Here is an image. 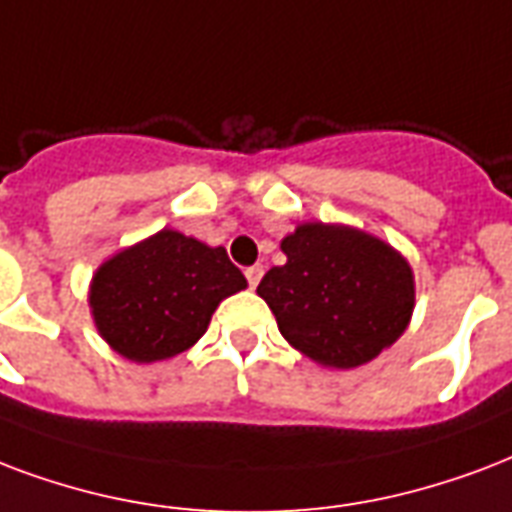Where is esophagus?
<instances>
[{"label": "esophagus", "mask_w": 512, "mask_h": 512, "mask_svg": "<svg viewBox=\"0 0 512 512\" xmlns=\"http://www.w3.org/2000/svg\"><path fill=\"white\" fill-rule=\"evenodd\" d=\"M244 276H247L249 287H257L260 279H263V265H249L247 271H244Z\"/></svg>", "instance_id": "1"}]
</instances>
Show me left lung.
<instances>
[{
	"instance_id": "1",
	"label": "left lung",
	"mask_w": 512,
	"mask_h": 512,
	"mask_svg": "<svg viewBox=\"0 0 512 512\" xmlns=\"http://www.w3.org/2000/svg\"><path fill=\"white\" fill-rule=\"evenodd\" d=\"M287 263L257 284L279 333L308 360L349 370L376 360L411 322L413 271L395 247L349 225L303 222Z\"/></svg>"
}]
</instances>
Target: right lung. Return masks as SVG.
<instances>
[{
	"label": "right lung",
	"mask_w": 512,
	"mask_h": 512,
	"mask_svg": "<svg viewBox=\"0 0 512 512\" xmlns=\"http://www.w3.org/2000/svg\"><path fill=\"white\" fill-rule=\"evenodd\" d=\"M244 287L225 249L163 228L101 263L88 303L96 330L120 357L158 362L190 349L214 308Z\"/></svg>",
	"instance_id": "right-lung-1"
}]
</instances>
